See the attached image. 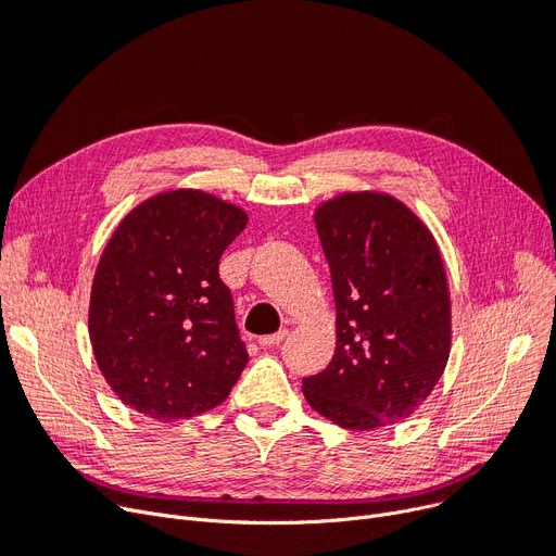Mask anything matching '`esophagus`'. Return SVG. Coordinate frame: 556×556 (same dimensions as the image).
I'll return each mask as SVG.
<instances>
[{"mask_svg": "<svg viewBox=\"0 0 556 556\" xmlns=\"http://www.w3.org/2000/svg\"><path fill=\"white\" fill-rule=\"evenodd\" d=\"M285 337H287V330H278V332H274V334H264V337H260L257 341H260V346H264V349H271V346H278V343H280Z\"/></svg>", "mask_w": 556, "mask_h": 556, "instance_id": "esophagus-1", "label": "esophagus"}]
</instances>
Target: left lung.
I'll return each instance as SVG.
<instances>
[{
    "instance_id": "obj_1",
    "label": "left lung",
    "mask_w": 556,
    "mask_h": 556,
    "mask_svg": "<svg viewBox=\"0 0 556 556\" xmlns=\"http://www.w3.org/2000/svg\"><path fill=\"white\" fill-rule=\"evenodd\" d=\"M330 267L337 349L303 378L312 409L349 430L401 422L428 399L451 355V296L432 232L378 192L316 207Z\"/></svg>"
}]
</instances>
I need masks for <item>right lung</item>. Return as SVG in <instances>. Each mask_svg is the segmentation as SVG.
Returning <instances> with one entry per match:
<instances>
[{
	"mask_svg": "<svg viewBox=\"0 0 556 556\" xmlns=\"http://www.w3.org/2000/svg\"><path fill=\"white\" fill-rule=\"evenodd\" d=\"M244 210L199 190L151 197L103 249L90 294V341L119 401L157 420L228 399L249 362L219 257Z\"/></svg>",
	"mask_w": 556,
	"mask_h": 556,
	"instance_id": "obj_1",
	"label": "right lung"
}]
</instances>
